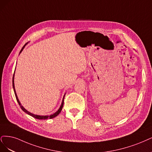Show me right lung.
<instances>
[{"instance_id": "add662e5", "label": "right lung", "mask_w": 152, "mask_h": 152, "mask_svg": "<svg viewBox=\"0 0 152 152\" xmlns=\"http://www.w3.org/2000/svg\"><path fill=\"white\" fill-rule=\"evenodd\" d=\"M25 45H26V44H25ZM25 45H24L23 47V48H21V51H20V52H19V53H21V52H22V50H23L24 47H25ZM12 86H13V89H14V94H15V96H16V100H17V101H18V102L19 105H20L21 109H22L24 112H26V114H28V115H31V116H32V117H35V118H36V119H52V118H53V117H56L57 115H58V114H59V113L61 112V111L62 110V107H63V105H64V98H63V100H62V104H61V107H60L59 109H58L56 112H55V113L53 114H52V115H49V116H48V115L43 116V115H35V114H31V113H30V112L27 111L24 108V107L21 105L20 102H19V100H18V96H17L16 93V91H15V88H14V75H13V77H12ZM64 96H65V95H64Z\"/></svg>"}]
</instances>
